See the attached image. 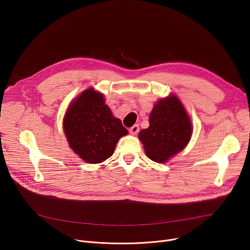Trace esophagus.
I'll return each mask as SVG.
<instances>
[{
	"label": "esophagus",
	"mask_w": 250,
	"mask_h": 250,
	"mask_svg": "<svg viewBox=\"0 0 250 250\" xmlns=\"http://www.w3.org/2000/svg\"><path fill=\"white\" fill-rule=\"evenodd\" d=\"M138 131H139V126H138L137 125H134L133 126H131V127L129 128V132H130V134H132V135H135Z\"/></svg>",
	"instance_id": "1"
}]
</instances>
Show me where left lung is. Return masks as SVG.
<instances>
[{
    "label": "left lung",
    "mask_w": 250,
    "mask_h": 250,
    "mask_svg": "<svg viewBox=\"0 0 250 250\" xmlns=\"http://www.w3.org/2000/svg\"><path fill=\"white\" fill-rule=\"evenodd\" d=\"M192 125L180 100L172 95L159 100L149 116V126L138 137L146 155L153 161L166 162L189 142Z\"/></svg>",
    "instance_id": "obj_1"
}]
</instances>
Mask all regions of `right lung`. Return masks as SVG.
Wrapping results in <instances>:
<instances>
[{"instance_id":"right-lung-1","label":"right lung","mask_w":250,"mask_h":250,"mask_svg":"<svg viewBox=\"0 0 250 250\" xmlns=\"http://www.w3.org/2000/svg\"><path fill=\"white\" fill-rule=\"evenodd\" d=\"M63 128L70 147L88 163H100L111 157L119 139L127 134L121 120L113 117L103 95L93 88L70 104Z\"/></svg>"}]
</instances>
